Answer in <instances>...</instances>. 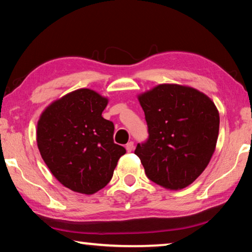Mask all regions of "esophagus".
Listing matches in <instances>:
<instances>
[{
	"instance_id": "esophagus-1",
	"label": "esophagus",
	"mask_w": 252,
	"mask_h": 252,
	"mask_svg": "<svg viewBox=\"0 0 252 252\" xmlns=\"http://www.w3.org/2000/svg\"><path fill=\"white\" fill-rule=\"evenodd\" d=\"M126 151H127V152L133 151V149H134V143L132 142V141L127 142V143H126Z\"/></svg>"
}]
</instances>
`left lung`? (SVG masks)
I'll list each match as a JSON object with an SVG mask.
<instances>
[{"label": "left lung", "instance_id": "left-lung-1", "mask_svg": "<svg viewBox=\"0 0 252 252\" xmlns=\"http://www.w3.org/2000/svg\"><path fill=\"white\" fill-rule=\"evenodd\" d=\"M138 99L149 138L134 153L151 181L183 189L204 171L216 150L218 109L204 93L179 84H159Z\"/></svg>", "mask_w": 252, "mask_h": 252}]
</instances>
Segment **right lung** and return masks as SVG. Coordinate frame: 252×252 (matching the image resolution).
<instances>
[{
  "label": "right lung",
  "mask_w": 252,
  "mask_h": 252,
  "mask_svg": "<svg viewBox=\"0 0 252 252\" xmlns=\"http://www.w3.org/2000/svg\"><path fill=\"white\" fill-rule=\"evenodd\" d=\"M108 101L90 89H79L52 102L37 121L42 159L74 192L93 194L104 188L126 153L113 141V123L102 117Z\"/></svg>",
  "instance_id": "add662e5"
}]
</instances>
